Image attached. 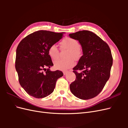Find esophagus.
Instances as JSON below:
<instances>
[{
	"instance_id": "1",
	"label": "esophagus",
	"mask_w": 128,
	"mask_h": 128,
	"mask_svg": "<svg viewBox=\"0 0 128 128\" xmlns=\"http://www.w3.org/2000/svg\"><path fill=\"white\" fill-rule=\"evenodd\" d=\"M68 72V71H67V72H63V73H64V75H66V74H67Z\"/></svg>"
}]
</instances>
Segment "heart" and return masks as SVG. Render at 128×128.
Returning <instances> with one entry per match:
<instances>
[{
  "label": "heart",
  "instance_id": "heart-1",
  "mask_svg": "<svg viewBox=\"0 0 128 128\" xmlns=\"http://www.w3.org/2000/svg\"><path fill=\"white\" fill-rule=\"evenodd\" d=\"M62 48L68 50L66 59H59L54 63V66L58 70H66L75 64V60H79L82 56V51L78 42L71 37H66L60 42ZM48 54L52 60H56L59 56V51L55 44L49 46Z\"/></svg>",
  "mask_w": 128,
  "mask_h": 128
}]
</instances>
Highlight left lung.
<instances>
[{
	"label": "left lung",
	"mask_w": 128,
	"mask_h": 128,
	"mask_svg": "<svg viewBox=\"0 0 128 128\" xmlns=\"http://www.w3.org/2000/svg\"><path fill=\"white\" fill-rule=\"evenodd\" d=\"M69 36L78 40L83 54L73 68L76 80L70 84V91L80 99L93 98L100 94L110 78L113 64L110 48L102 38L90 31H79Z\"/></svg>",
	"instance_id": "1"
}]
</instances>
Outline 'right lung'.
I'll use <instances>...</instances> for the list:
<instances>
[{
    "mask_svg": "<svg viewBox=\"0 0 128 128\" xmlns=\"http://www.w3.org/2000/svg\"><path fill=\"white\" fill-rule=\"evenodd\" d=\"M62 37L63 33L39 30L26 36L18 46L15 69L19 83L33 97L42 98L51 94L56 80L64 75L61 71L50 70L53 64L48 51Z\"/></svg>",
    "mask_w": 128,
    "mask_h": 128,
    "instance_id": "right-lung-1",
    "label": "right lung"
}]
</instances>
